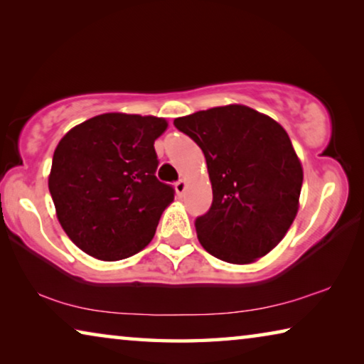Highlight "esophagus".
Instances as JSON below:
<instances>
[{
  "label": "esophagus",
  "instance_id": "esophagus-1",
  "mask_svg": "<svg viewBox=\"0 0 364 364\" xmlns=\"http://www.w3.org/2000/svg\"><path fill=\"white\" fill-rule=\"evenodd\" d=\"M175 191L178 194V198H181V196L184 194V191H186V180H180L175 183Z\"/></svg>",
  "mask_w": 364,
  "mask_h": 364
}]
</instances>
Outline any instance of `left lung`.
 Returning <instances> with one entry per match:
<instances>
[{
    "mask_svg": "<svg viewBox=\"0 0 364 364\" xmlns=\"http://www.w3.org/2000/svg\"><path fill=\"white\" fill-rule=\"evenodd\" d=\"M203 149L212 205L196 220L199 243L213 257L251 264L284 240L299 209L303 166L282 124L232 103L176 118Z\"/></svg>",
    "mask_w": 364,
    "mask_h": 364,
    "instance_id": "1",
    "label": "left lung"
}]
</instances>
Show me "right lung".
<instances>
[{"label": "right lung", "instance_id": "add662e5", "mask_svg": "<svg viewBox=\"0 0 364 364\" xmlns=\"http://www.w3.org/2000/svg\"><path fill=\"white\" fill-rule=\"evenodd\" d=\"M168 121L103 113L58 142L48 175L58 222L69 240L99 261H121L151 243L175 193L155 176L154 142Z\"/></svg>", "mask_w": 364, "mask_h": 364}]
</instances>
